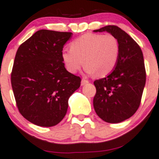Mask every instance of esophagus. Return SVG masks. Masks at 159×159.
<instances>
[{"instance_id": "1", "label": "esophagus", "mask_w": 159, "mask_h": 159, "mask_svg": "<svg viewBox=\"0 0 159 159\" xmlns=\"http://www.w3.org/2000/svg\"><path fill=\"white\" fill-rule=\"evenodd\" d=\"M89 82V81L88 80H86V79H83L81 80V85H84V84H88Z\"/></svg>"}]
</instances>
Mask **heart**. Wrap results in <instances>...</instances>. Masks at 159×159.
<instances>
[{"label": "heart", "instance_id": "1", "mask_svg": "<svg viewBox=\"0 0 159 159\" xmlns=\"http://www.w3.org/2000/svg\"><path fill=\"white\" fill-rule=\"evenodd\" d=\"M71 49L62 51V60L66 69L75 73L82 67L97 77H105L115 69L119 60L120 43L112 34H86L73 41Z\"/></svg>", "mask_w": 159, "mask_h": 159}]
</instances>
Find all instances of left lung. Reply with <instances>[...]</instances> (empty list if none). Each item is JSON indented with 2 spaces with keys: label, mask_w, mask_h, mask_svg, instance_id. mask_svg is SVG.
<instances>
[{
  "label": "left lung",
  "mask_w": 159,
  "mask_h": 159,
  "mask_svg": "<svg viewBox=\"0 0 159 159\" xmlns=\"http://www.w3.org/2000/svg\"><path fill=\"white\" fill-rule=\"evenodd\" d=\"M107 31L120 43L117 66L106 78L94 81L93 107L101 119L119 123L131 117L138 109L146 84V69L140 47L125 31L116 25L94 30Z\"/></svg>",
  "instance_id": "8db88e82"
}]
</instances>
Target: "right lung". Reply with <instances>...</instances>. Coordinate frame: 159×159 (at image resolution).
<instances>
[{
	"instance_id": "obj_1",
	"label": "right lung",
	"mask_w": 159,
	"mask_h": 159,
	"mask_svg": "<svg viewBox=\"0 0 159 159\" xmlns=\"http://www.w3.org/2000/svg\"><path fill=\"white\" fill-rule=\"evenodd\" d=\"M71 34L39 30L16 53L11 84L17 108L25 119L38 126L60 123L69 97L81 85V78L66 70L61 57Z\"/></svg>"
}]
</instances>
